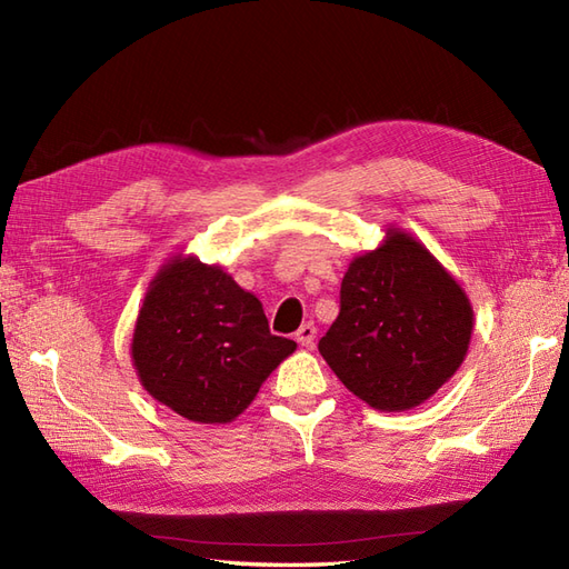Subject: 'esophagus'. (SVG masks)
<instances>
[{"label": "esophagus", "instance_id": "esophagus-1", "mask_svg": "<svg viewBox=\"0 0 569 569\" xmlns=\"http://www.w3.org/2000/svg\"><path fill=\"white\" fill-rule=\"evenodd\" d=\"M315 339H317V329L312 322L302 325L298 331H296V341L302 346V348H312L315 346Z\"/></svg>", "mask_w": 569, "mask_h": 569}]
</instances>
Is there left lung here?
Segmentation results:
<instances>
[{
    "label": "left lung",
    "mask_w": 569,
    "mask_h": 569,
    "mask_svg": "<svg viewBox=\"0 0 569 569\" xmlns=\"http://www.w3.org/2000/svg\"><path fill=\"white\" fill-rule=\"evenodd\" d=\"M473 305L428 247L387 226L341 281V312L319 353L348 391L382 413L411 411L449 382L469 353Z\"/></svg>",
    "instance_id": "1"
}]
</instances>
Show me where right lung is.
<instances>
[{
    "label": "right lung",
    "instance_id": "1",
    "mask_svg": "<svg viewBox=\"0 0 569 569\" xmlns=\"http://www.w3.org/2000/svg\"><path fill=\"white\" fill-rule=\"evenodd\" d=\"M296 348L273 337L261 300L223 267L174 252L146 288L129 353L158 403L192 423L226 426Z\"/></svg>",
    "mask_w": 569,
    "mask_h": 569
}]
</instances>
